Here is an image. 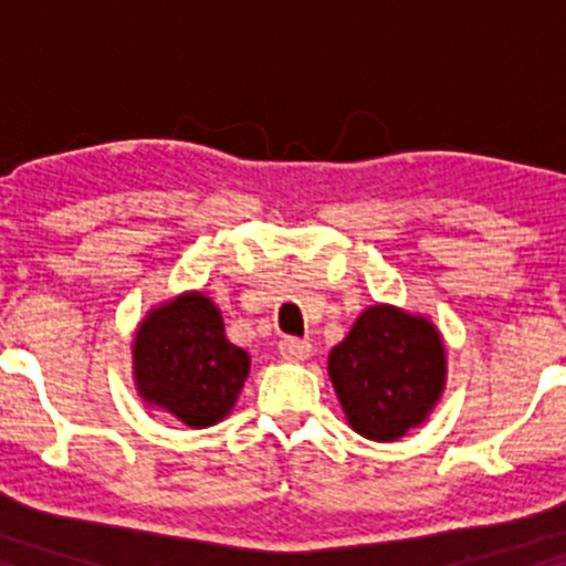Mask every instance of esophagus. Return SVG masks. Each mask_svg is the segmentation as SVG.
Masks as SVG:
<instances>
[{
	"label": "esophagus",
	"mask_w": 566,
	"mask_h": 566,
	"mask_svg": "<svg viewBox=\"0 0 566 566\" xmlns=\"http://www.w3.org/2000/svg\"><path fill=\"white\" fill-rule=\"evenodd\" d=\"M279 354L287 361H303L311 356V343L301 340V337H284V340L279 343Z\"/></svg>",
	"instance_id": "1"
}]
</instances>
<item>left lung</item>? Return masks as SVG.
Masks as SVG:
<instances>
[{"instance_id": "8db88e82", "label": "left lung", "mask_w": 566, "mask_h": 566, "mask_svg": "<svg viewBox=\"0 0 566 566\" xmlns=\"http://www.w3.org/2000/svg\"><path fill=\"white\" fill-rule=\"evenodd\" d=\"M329 378L361 437L394 441L423 423L444 388V346L431 322L373 305L329 354Z\"/></svg>"}]
</instances>
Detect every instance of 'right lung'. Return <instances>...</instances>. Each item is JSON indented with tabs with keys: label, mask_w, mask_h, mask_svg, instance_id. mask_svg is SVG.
I'll return each mask as SVG.
<instances>
[{
	"label": "right lung",
	"mask_w": 566,
	"mask_h": 566,
	"mask_svg": "<svg viewBox=\"0 0 566 566\" xmlns=\"http://www.w3.org/2000/svg\"><path fill=\"white\" fill-rule=\"evenodd\" d=\"M133 354L143 399L191 428L226 418L250 373L247 350L229 343L216 303L199 292L148 314Z\"/></svg>",
	"instance_id": "add662e5"
}]
</instances>
